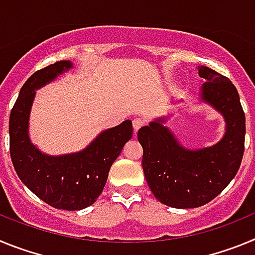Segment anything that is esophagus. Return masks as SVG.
<instances>
[{
	"label": "esophagus",
	"mask_w": 255,
	"mask_h": 255,
	"mask_svg": "<svg viewBox=\"0 0 255 255\" xmlns=\"http://www.w3.org/2000/svg\"><path fill=\"white\" fill-rule=\"evenodd\" d=\"M143 125H144V121L140 120V119H135V120L132 121V128H134L135 134H136V131H138Z\"/></svg>",
	"instance_id": "esophagus-1"
}]
</instances>
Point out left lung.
<instances>
[{
  "label": "left lung",
  "mask_w": 255,
  "mask_h": 255,
  "mask_svg": "<svg viewBox=\"0 0 255 255\" xmlns=\"http://www.w3.org/2000/svg\"><path fill=\"white\" fill-rule=\"evenodd\" d=\"M199 100L224 116L225 134L211 147L189 149L158 117L138 131L143 171L153 195L172 208H197L215 199L238 173L245 141V115L235 85L207 66Z\"/></svg>",
  "instance_id": "left-lung-1"
}]
</instances>
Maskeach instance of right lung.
<instances>
[{"label":"right lung","mask_w":255,"mask_h":255,"mask_svg":"<svg viewBox=\"0 0 255 255\" xmlns=\"http://www.w3.org/2000/svg\"><path fill=\"white\" fill-rule=\"evenodd\" d=\"M73 69L71 61L35 71L20 89L10 114V154L22 184L53 208L80 211L92 206L107 181L112 163L132 136V124L103 130L87 148L69 154L40 152L29 138V116L35 91Z\"/></svg>","instance_id":"add662e5"}]
</instances>
